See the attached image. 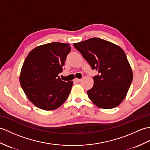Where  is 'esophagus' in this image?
Masks as SVG:
<instances>
[{
    "label": "esophagus",
    "mask_w": 150,
    "mask_h": 150,
    "mask_svg": "<svg viewBox=\"0 0 150 150\" xmlns=\"http://www.w3.org/2000/svg\"><path fill=\"white\" fill-rule=\"evenodd\" d=\"M74 81L75 82H81L82 81V79H75Z\"/></svg>",
    "instance_id": "obj_1"
}]
</instances>
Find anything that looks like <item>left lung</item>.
<instances>
[{
  "label": "left lung",
  "instance_id": "left-lung-1",
  "mask_svg": "<svg viewBox=\"0 0 150 150\" xmlns=\"http://www.w3.org/2000/svg\"><path fill=\"white\" fill-rule=\"evenodd\" d=\"M73 46L98 71L94 84L87 91L90 100L103 109L114 108L126 97L133 72L125 53L119 46L100 38H91Z\"/></svg>",
  "mask_w": 150,
  "mask_h": 150
}]
</instances>
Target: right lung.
<instances>
[{
  "instance_id": "obj_1",
  "label": "right lung",
  "mask_w": 150,
  "mask_h": 150,
  "mask_svg": "<svg viewBox=\"0 0 150 150\" xmlns=\"http://www.w3.org/2000/svg\"><path fill=\"white\" fill-rule=\"evenodd\" d=\"M70 51L69 44L48 43L35 47L25 59L20 83L28 99L40 109L55 110L68 98L73 82L62 81L58 75Z\"/></svg>"
}]
</instances>
